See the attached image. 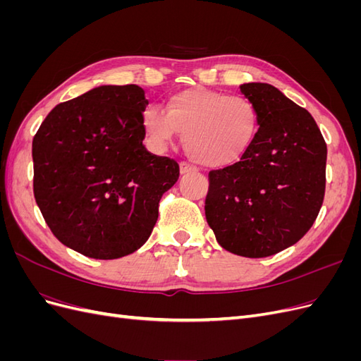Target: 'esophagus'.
<instances>
[{
	"instance_id": "34e87169",
	"label": "esophagus",
	"mask_w": 361,
	"mask_h": 361,
	"mask_svg": "<svg viewBox=\"0 0 361 361\" xmlns=\"http://www.w3.org/2000/svg\"><path fill=\"white\" fill-rule=\"evenodd\" d=\"M179 170H180L182 176H185V174H191V173L197 171V169L192 167L191 164H187V162H180V164H179Z\"/></svg>"
}]
</instances>
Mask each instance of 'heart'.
Listing matches in <instances>:
<instances>
[{"instance_id": "1", "label": "heart", "mask_w": 361, "mask_h": 361, "mask_svg": "<svg viewBox=\"0 0 361 361\" xmlns=\"http://www.w3.org/2000/svg\"><path fill=\"white\" fill-rule=\"evenodd\" d=\"M141 128L152 146L162 150L183 134L188 155L204 167H231L253 146L259 113L244 96H228L204 87L171 94L166 111L147 106Z\"/></svg>"}]
</instances>
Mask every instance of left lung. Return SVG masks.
I'll list each match as a JSON object with an SVG mask.
<instances>
[{
  "instance_id": "obj_1",
  "label": "left lung",
  "mask_w": 361,
  "mask_h": 361,
  "mask_svg": "<svg viewBox=\"0 0 361 361\" xmlns=\"http://www.w3.org/2000/svg\"><path fill=\"white\" fill-rule=\"evenodd\" d=\"M239 89L257 108V137L241 161L209 171L204 215L224 250L268 257L298 243L318 216L326 145L312 114L274 85Z\"/></svg>"
}]
</instances>
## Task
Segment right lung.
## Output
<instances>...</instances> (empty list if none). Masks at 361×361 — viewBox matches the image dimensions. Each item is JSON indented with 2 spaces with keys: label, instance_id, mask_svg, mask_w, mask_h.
<instances>
[{
  "label": "right lung",
  "instance_id": "add662e5",
  "mask_svg": "<svg viewBox=\"0 0 361 361\" xmlns=\"http://www.w3.org/2000/svg\"><path fill=\"white\" fill-rule=\"evenodd\" d=\"M149 101L135 84L99 85L59 104L32 138L35 199L61 244L92 259L143 245L179 166L143 146Z\"/></svg>",
  "mask_w": 361,
  "mask_h": 361
}]
</instances>
